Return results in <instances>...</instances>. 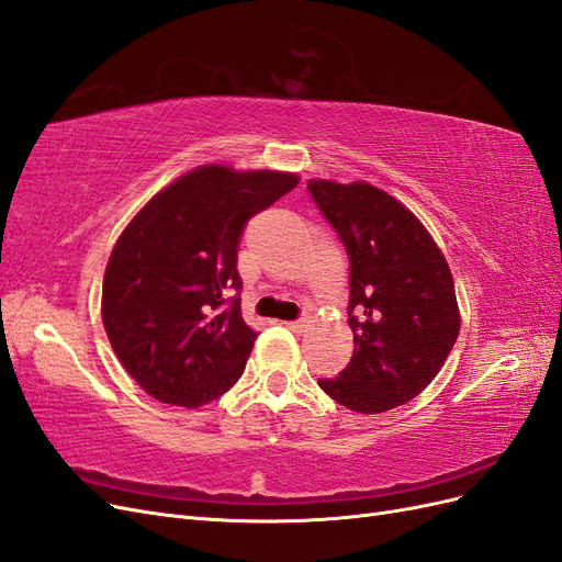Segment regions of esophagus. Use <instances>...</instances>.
I'll use <instances>...</instances> for the list:
<instances>
[{"instance_id":"34e87169","label":"esophagus","mask_w":562,"mask_h":562,"mask_svg":"<svg viewBox=\"0 0 562 562\" xmlns=\"http://www.w3.org/2000/svg\"><path fill=\"white\" fill-rule=\"evenodd\" d=\"M289 329L296 331V334H303L305 331V319H296V322H284Z\"/></svg>"}]
</instances>
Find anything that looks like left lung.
<instances>
[{"label": "left lung", "mask_w": 562, "mask_h": 562, "mask_svg": "<svg viewBox=\"0 0 562 562\" xmlns=\"http://www.w3.org/2000/svg\"><path fill=\"white\" fill-rule=\"evenodd\" d=\"M350 257L355 352L336 378H319L355 413H385L418 396L456 346V282L429 231L394 195L367 182H307Z\"/></svg>", "instance_id": "left-lung-1"}]
</instances>
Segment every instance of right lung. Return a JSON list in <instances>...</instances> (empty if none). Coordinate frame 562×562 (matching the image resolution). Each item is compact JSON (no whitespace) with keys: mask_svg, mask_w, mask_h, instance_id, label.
I'll list each match as a JSON object with an SVG mask.
<instances>
[{"mask_svg":"<svg viewBox=\"0 0 562 562\" xmlns=\"http://www.w3.org/2000/svg\"><path fill=\"white\" fill-rule=\"evenodd\" d=\"M280 170L193 168L123 228L104 268L102 324L135 383L154 400L198 408L231 390L257 334L240 301L238 245L249 216L299 184Z\"/></svg>","mask_w":562,"mask_h":562,"instance_id":"1","label":"right lung"}]
</instances>
